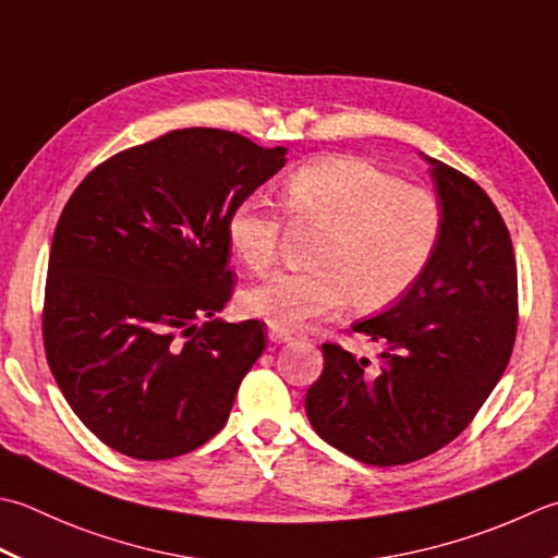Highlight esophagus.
<instances>
[{
	"label": "esophagus",
	"mask_w": 558,
	"mask_h": 558,
	"mask_svg": "<svg viewBox=\"0 0 558 558\" xmlns=\"http://www.w3.org/2000/svg\"><path fill=\"white\" fill-rule=\"evenodd\" d=\"M268 338H270V341H272V343H286V341H290V338H292V333H290V331H280V329H272V326H270V329H268Z\"/></svg>",
	"instance_id": "34e87169"
}]
</instances>
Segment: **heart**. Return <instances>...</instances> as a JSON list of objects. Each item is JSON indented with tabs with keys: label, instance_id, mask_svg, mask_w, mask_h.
Listing matches in <instances>:
<instances>
[{
	"label": "heart",
	"instance_id": "b5f03b06",
	"mask_svg": "<svg viewBox=\"0 0 558 558\" xmlns=\"http://www.w3.org/2000/svg\"><path fill=\"white\" fill-rule=\"evenodd\" d=\"M292 220L322 229L310 272H276L244 292V310L272 329L294 331L353 300L385 310L403 298L433 260L442 234L435 195L355 157L304 163L286 183ZM280 215L248 195L227 220L229 246L242 264L268 270L278 258Z\"/></svg>",
	"mask_w": 558,
	"mask_h": 558
}]
</instances>
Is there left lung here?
<instances>
[{
	"instance_id": "1",
	"label": "left lung",
	"mask_w": 558,
	"mask_h": 558,
	"mask_svg": "<svg viewBox=\"0 0 558 558\" xmlns=\"http://www.w3.org/2000/svg\"><path fill=\"white\" fill-rule=\"evenodd\" d=\"M421 157L442 213L433 260L395 307L353 326L381 345L379 363L324 343V373L304 399L319 438L375 466L416 462L452 442L506 373L518 331L504 217L482 185Z\"/></svg>"
}]
</instances>
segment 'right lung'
<instances>
[{
  "instance_id": "add662e5",
  "label": "right lung",
  "mask_w": 558,
  "mask_h": 558,
  "mask_svg": "<svg viewBox=\"0 0 558 558\" xmlns=\"http://www.w3.org/2000/svg\"><path fill=\"white\" fill-rule=\"evenodd\" d=\"M286 147L185 128L86 177L54 227L43 341L64 399L98 440L171 460L225 428L266 324L222 322L227 220L286 167Z\"/></svg>"
}]
</instances>
